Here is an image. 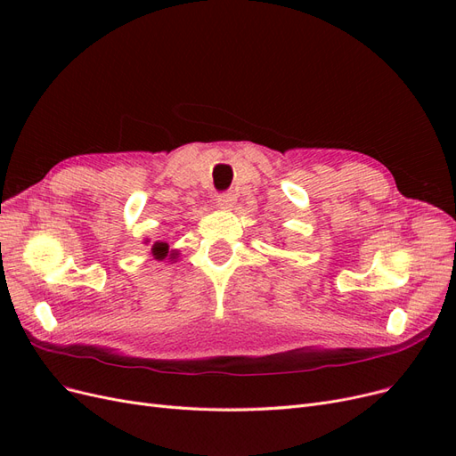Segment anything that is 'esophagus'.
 <instances>
[{"mask_svg":"<svg viewBox=\"0 0 456 456\" xmlns=\"http://www.w3.org/2000/svg\"><path fill=\"white\" fill-rule=\"evenodd\" d=\"M216 205H218V209L230 211L232 207L236 205V194H233V191H226V194H220L218 200H216Z\"/></svg>","mask_w":456,"mask_h":456,"instance_id":"34e87169","label":"esophagus"}]
</instances>
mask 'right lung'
<instances>
[{"mask_svg":"<svg viewBox=\"0 0 456 456\" xmlns=\"http://www.w3.org/2000/svg\"><path fill=\"white\" fill-rule=\"evenodd\" d=\"M144 243H148V240H146ZM150 255L154 256L156 260L169 258V262H171V260L176 262V258H178V255H181V253H178L176 249H169V243H167V241H156L154 245H151Z\"/></svg>","mask_w":456,"mask_h":456,"instance_id":"1","label":"right lung"}]
</instances>
